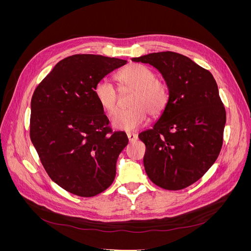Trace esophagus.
Returning a JSON list of instances; mask_svg holds the SVG:
<instances>
[{
    "mask_svg": "<svg viewBox=\"0 0 251 251\" xmlns=\"http://www.w3.org/2000/svg\"><path fill=\"white\" fill-rule=\"evenodd\" d=\"M127 138L130 142H134L138 139V136L136 134H133V133H127Z\"/></svg>",
    "mask_w": 251,
    "mask_h": 251,
    "instance_id": "obj_1",
    "label": "esophagus"
}]
</instances>
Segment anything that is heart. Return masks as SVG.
Listing matches in <instances>:
<instances>
[{
    "label": "heart",
    "instance_id": "1",
    "mask_svg": "<svg viewBox=\"0 0 251 251\" xmlns=\"http://www.w3.org/2000/svg\"><path fill=\"white\" fill-rule=\"evenodd\" d=\"M121 88L135 90L130 105L131 109L119 111L112 118V126L119 131L132 132L148 121L149 114L153 118L161 116L170 103V87L165 80L157 78L151 68L132 64L116 74ZM95 97L100 107L109 114H114L118 108V91L107 79L96 83Z\"/></svg>",
    "mask_w": 251,
    "mask_h": 251
}]
</instances>
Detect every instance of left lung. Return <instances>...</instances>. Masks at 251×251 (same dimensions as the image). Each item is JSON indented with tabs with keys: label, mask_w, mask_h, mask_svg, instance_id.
Instances as JSON below:
<instances>
[{
	"label": "left lung",
	"mask_w": 251,
	"mask_h": 251,
	"mask_svg": "<svg viewBox=\"0 0 251 251\" xmlns=\"http://www.w3.org/2000/svg\"><path fill=\"white\" fill-rule=\"evenodd\" d=\"M150 64L170 87L168 108L153 128L138 135L143 164L156 185L179 191L198 181L221 151L226 112L212 74L172 51L132 58Z\"/></svg>",
	"instance_id": "obj_1"
}]
</instances>
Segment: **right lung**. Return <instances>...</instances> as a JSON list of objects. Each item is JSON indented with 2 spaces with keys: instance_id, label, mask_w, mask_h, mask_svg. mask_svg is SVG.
Returning a JSON list of instances; mask_svg holds the SVG:
<instances>
[{
  "instance_id": "add662e5",
  "label": "right lung",
  "mask_w": 251,
  "mask_h": 251,
  "mask_svg": "<svg viewBox=\"0 0 251 251\" xmlns=\"http://www.w3.org/2000/svg\"><path fill=\"white\" fill-rule=\"evenodd\" d=\"M126 60L75 54L58 62L31 100L30 138L49 177L73 195L93 197L115 179L116 162L128 142L113 132L94 89Z\"/></svg>"
}]
</instances>
